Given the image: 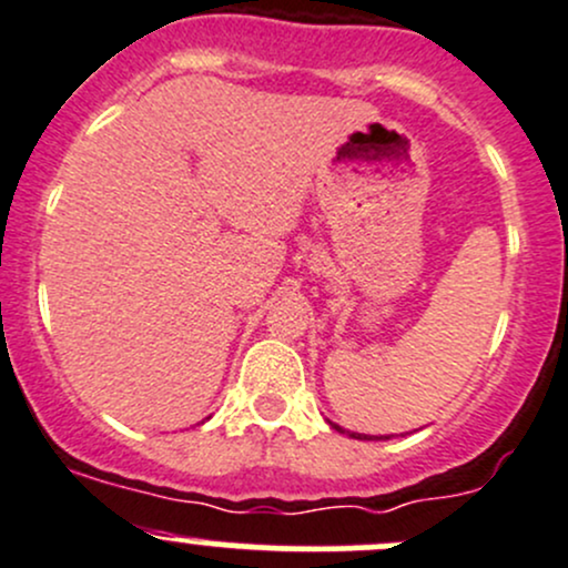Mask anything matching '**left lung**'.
<instances>
[{"mask_svg":"<svg viewBox=\"0 0 568 568\" xmlns=\"http://www.w3.org/2000/svg\"><path fill=\"white\" fill-rule=\"evenodd\" d=\"M332 426H334V423H332ZM336 428V432H342V428L339 426H334ZM342 434H351V432H342ZM353 436V439H372V436H366V434H351ZM377 439H383V436H377ZM385 439H388V436H385Z\"/></svg>","mask_w":568,"mask_h":568,"instance_id":"obj_1","label":"left lung"}]
</instances>
